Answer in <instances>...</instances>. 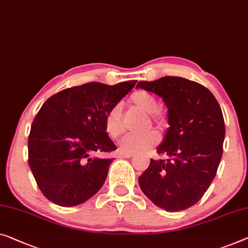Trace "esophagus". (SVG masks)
I'll return each mask as SVG.
<instances>
[{"instance_id":"34e87169","label":"esophagus","mask_w":248,"mask_h":248,"mask_svg":"<svg viewBox=\"0 0 248 248\" xmlns=\"http://www.w3.org/2000/svg\"><path fill=\"white\" fill-rule=\"evenodd\" d=\"M120 156L121 157H124V158H131L132 156H134V155H132V154H120Z\"/></svg>"}]
</instances>
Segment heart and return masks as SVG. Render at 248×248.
Returning <instances> with one entry per match:
<instances>
[{
  "instance_id": "1",
  "label": "heart",
  "mask_w": 248,
  "mask_h": 248,
  "mask_svg": "<svg viewBox=\"0 0 248 248\" xmlns=\"http://www.w3.org/2000/svg\"><path fill=\"white\" fill-rule=\"evenodd\" d=\"M130 105L134 108L149 113L153 123L158 128L165 129L168 125V116L164 110L158 109L157 99L150 92L142 89L136 90L131 93L129 99ZM105 130L107 135L111 138H118L124 131L123 107L120 103L112 106L105 117ZM159 141V136L156 131L150 130L142 135L128 134L121 138L119 141V151L124 154H138L146 151Z\"/></svg>"
}]
</instances>
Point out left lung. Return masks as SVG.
<instances>
[{
	"label": "left lung",
	"mask_w": 248,
	"mask_h": 248,
	"mask_svg": "<svg viewBox=\"0 0 248 248\" xmlns=\"http://www.w3.org/2000/svg\"><path fill=\"white\" fill-rule=\"evenodd\" d=\"M168 107L167 134L157 148L158 159L139 177L148 198L167 212H180L199 202L215 178L223 155L225 123L212 92L180 77L140 81Z\"/></svg>",
	"instance_id": "1"
}]
</instances>
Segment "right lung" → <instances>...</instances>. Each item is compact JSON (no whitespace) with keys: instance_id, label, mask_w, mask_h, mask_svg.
I'll list each match as a JSON object with an SVG mask.
<instances>
[{"instance_id":"add662e5","label":"right lung","mask_w":248,"mask_h":248,"mask_svg":"<svg viewBox=\"0 0 248 248\" xmlns=\"http://www.w3.org/2000/svg\"><path fill=\"white\" fill-rule=\"evenodd\" d=\"M136 83L89 82L43 103L29 135V166L50 202L77 206L100 190L113 159L94 155L117 149L105 130V117Z\"/></svg>"}]
</instances>
